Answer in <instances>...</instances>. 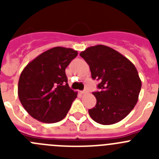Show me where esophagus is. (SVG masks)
<instances>
[{
    "mask_svg": "<svg viewBox=\"0 0 159 159\" xmlns=\"http://www.w3.org/2000/svg\"><path fill=\"white\" fill-rule=\"evenodd\" d=\"M88 92V91L87 89H85V90H84V91H82V92H81V94H87Z\"/></svg>",
    "mask_w": 159,
    "mask_h": 159,
    "instance_id": "obj_1",
    "label": "esophagus"
}]
</instances>
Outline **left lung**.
Masks as SVG:
<instances>
[{
	"mask_svg": "<svg viewBox=\"0 0 159 159\" xmlns=\"http://www.w3.org/2000/svg\"><path fill=\"white\" fill-rule=\"evenodd\" d=\"M90 67L92 78L99 81V92H93L96 104L88 112L99 124L111 125L128 116L139 99L142 81L136 67L115 49L99 45L80 53Z\"/></svg>",
	"mask_w": 159,
	"mask_h": 159,
	"instance_id": "left-lung-1",
	"label": "left lung"
}]
</instances>
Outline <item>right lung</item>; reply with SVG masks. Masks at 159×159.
<instances>
[{
	"mask_svg": "<svg viewBox=\"0 0 159 159\" xmlns=\"http://www.w3.org/2000/svg\"><path fill=\"white\" fill-rule=\"evenodd\" d=\"M72 48L55 47L32 60L18 82V96L26 111L38 121L62 120L77 97L67 84L65 68L77 57Z\"/></svg>",
	"mask_w": 159,
	"mask_h": 159,
	"instance_id": "add662e5",
	"label": "right lung"
}]
</instances>
